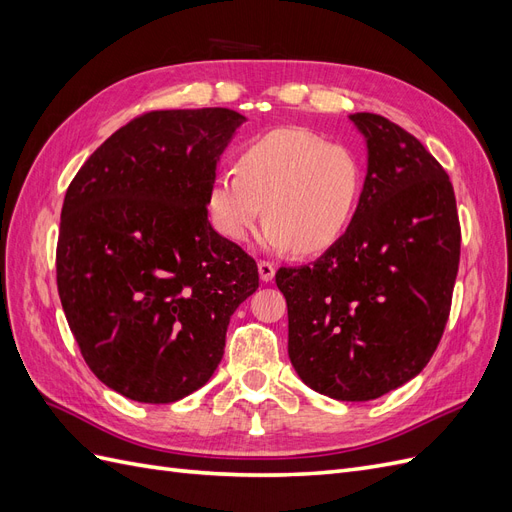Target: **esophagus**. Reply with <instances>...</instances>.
<instances>
[{
  "mask_svg": "<svg viewBox=\"0 0 512 512\" xmlns=\"http://www.w3.org/2000/svg\"><path fill=\"white\" fill-rule=\"evenodd\" d=\"M258 273H260V280L262 282H271L275 277V265L269 260H260L258 262Z\"/></svg>",
  "mask_w": 512,
  "mask_h": 512,
  "instance_id": "obj_1",
  "label": "esophagus"
}]
</instances>
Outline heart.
<instances>
[{
	"label": "heart",
	"instance_id": "1",
	"mask_svg": "<svg viewBox=\"0 0 512 512\" xmlns=\"http://www.w3.org/2000/svg\"><path fill=\"white\" fill-rule=\"evenodd\" d=\"M365 164L359 153L305 128H277L250 138L237 164L209 185L213 226L243 243L262 218V245L312 256L342 239L359 215Z\"/></svg>",
	"mask_w": 512,
	"mask_h": 512
}]
</instances>
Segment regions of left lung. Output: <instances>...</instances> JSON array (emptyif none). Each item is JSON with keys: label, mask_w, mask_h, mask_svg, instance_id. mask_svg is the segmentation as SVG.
<instances>
[{"label": "left lung", "mask_w": 512, "mask_h": 512, "mask_svg": "<svg viewBox=\"0 0 512 512\" xmlns=\"http://www.w3.org/2000/svg\"><path fill=\"white\" fill-rule=\"evenodd\" d=\"M367 141L359 215L312 267H282L288 356L339 401H369L423 371L436 352L459 269L453 183L421 141L374 113L350 115Z\"/></svg>", "instance_id": "8db88e82"}]
</instances>
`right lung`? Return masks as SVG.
Masks as SVG:
<instances>
[{"label": "right lung", "instance_id": "add662e5", "mask_svg": "<svg viewBox=\"0 0 512 512\" xmlns=\"http://www.w3.org/2000/svg\"><path fill=\"white\" fill-rule=\"evenodd\" d=\"M245 121L230 108L151 111L91 153L68 185L57 290L96 378L143 404H170L220 365L256 260L207 218L220 153Z\"/></svg>", "mask_w": 512, "mask_h": 512}]
</instances>
